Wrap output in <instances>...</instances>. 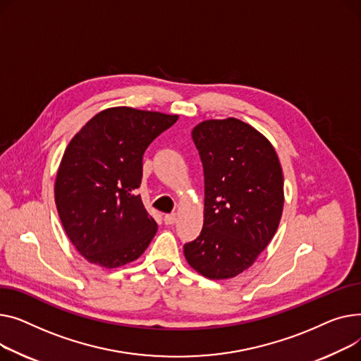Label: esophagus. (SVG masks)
<instances>
[{"label": "esophagus", "instance_id": "34e87169", "mask_svg": "<svg viewBox=\"0 0 361 361\" xmlns=\"http://www.w3.org/2000/svg\"><path fill=\"white\" fill-rule=\"evenodd\" d=\"M175 221H176V214H166V216H164V223H166V224L171 226V224H173Z\"/></svg>", "mask_w": 361, "mask_h": 361}]
</instances>
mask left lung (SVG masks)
Wrapping results in <instances>:
<instances>
[{"mask_svg":"<svg viewBox=\"0 0 361 361\" xmlns=\"http://www.w3.org/2000/svg\"><path fill=\"white\" fill-rule=\"evenodd\" d=\"M192 140L204 167V226L185 243V258L207 279L236 277L277 231L284 205L281 164L271 142L236 118L204 121Z\"/></svg>","mask_w":361,"mask_h":361,"instance_id":"1","label":"left lung"}]
</instances>
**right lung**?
<instances>
[{
    "label": "right lung",
    "mask_w": 361,
    "mask_h": 361,
    "mask_svg": "<svg viewBox=\"0 0 361 361\" xmlns=\"http://www.w3.org/2000/svg\"><path fill=\"white\" fill-rule=\"evenodd\" d=\"M178 118L111 108L70 141L56 173L55 204L67 236L89 262L116 268L140 258L150 245L157 223L137 195L142 156Z\"/></svg>",
    "instance_id": "right-lung-1"
}]
</instances>
